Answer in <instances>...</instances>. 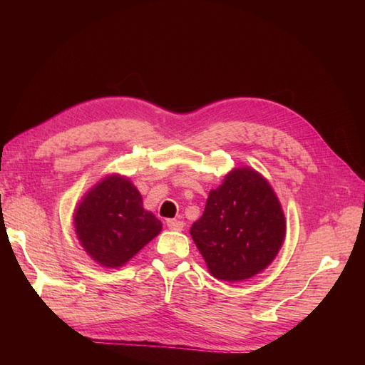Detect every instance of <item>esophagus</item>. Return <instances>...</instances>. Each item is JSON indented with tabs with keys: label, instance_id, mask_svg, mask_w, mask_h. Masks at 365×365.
I'll list each match as a JSON object with an SVG mask.
<instances>
[{
	"label": "esophagus",
	"instance_id": "34e87169",
	"mask_svg": "<svg viewBox=\"0 0 365 365\" xmlns=\"http://www.w3.org/2000/svg\"><path fill=\"white\" fill-rule=\"evenodd\" d=\"M168 227L173 231H182L184 230V222H182V220H178V219H169Z\"/></svg>",
	"mask_w": 365,
	"mask_h": 365
}]
</instances>
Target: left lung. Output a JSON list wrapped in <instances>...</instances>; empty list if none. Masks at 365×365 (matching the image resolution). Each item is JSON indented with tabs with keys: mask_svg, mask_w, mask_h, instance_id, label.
Segmentation results:
<instances>
[{
	"mask_svg": "<svg viewBox=\"0 0 365 365\" xmlns=\"http://www.w3.org/2000/svg\"><path fill=\"white\" fill-rule=\"evenodd\" d=\"M190 235L213 277L242 282L262 272L277 256L286 220L268 180L244 165L210 190Z\"/></svg>",
	"mask_w": 365,
	"mask_h": 365,
	"instance_id": "8db88e82",
	"label": "left lung"
}]
</instances>
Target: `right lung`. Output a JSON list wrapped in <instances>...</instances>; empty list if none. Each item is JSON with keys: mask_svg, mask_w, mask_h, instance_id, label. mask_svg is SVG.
I'll return each instance as SVG.
<instances>
[{"mask_svg": "<svg viewBox=\"0 0 365 365\" xmlns=\"http://www.w3.org/2000/svg\"><path fill=\"white\" fill-rule=\"evenodd\" d=\"M76 236L85 252L105 268L128 263L163 228L128 176L113 173L94 184L76 205Z\"/></svg>", "mask_w": 365, "mask_h": 365, "instance_id": "add662e5", "label": "right lung"}]
</instances>
